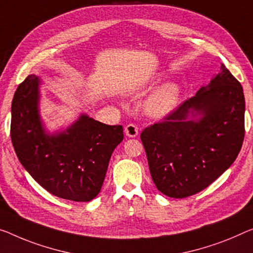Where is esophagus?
Wrapping results in <instances>:
<instances>
[{
    "label": "esophagus",
    "mask_w": 253,
    "mask_h": 253,
    "mask_svg": "<svg viewBox=\"0 0 253 253\" xmlns=\"http://www.w3.org/2000/svg\"><path fill=\"white\" fill-rule=\"evenodd\" d=\"M124 132H126V134L127 135V137L134 138V137H137V135H138V127H137V126H135V124L129 123L126 127H124Z\"/></svg>",
    "instance_id": "esophagus-1"
}]
</instances>
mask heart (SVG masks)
Instances as JSON below:
<instances>
[{
    "instance_id": "1",
    "label": "heart",
    "mask_w": 253,
    "mask_h": 253,
    "mask_svg": "<svg viewBox=\"0 0 253 253\" xmlns=\"http://www.w3.org/2000/svg\"><path fill=\"white\" fill-rule=\"evenodd\" d=\"M180 96V89L175 84H166L153 92L145 103L147 114L154 118H161L169 114L175 107Z\"/></svg>"
}]
</instances>
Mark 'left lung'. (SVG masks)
<instances>
[{
	"label": "left lung",
	"instance_id": "left-lung-1",
	"mask_svg": "<svg viewBox=\"0 0 253 253\" xmlns=\"http://www.w3.org/2000/svg\"><path fill=\"white\" fill-rule=\"evenodd\" d=\"M241 84L220 72L177 110L141 132L157 189L170 198L193 196L211 185L238 157L244 139Z\"/></svg>",
	"mask_w": 253,
	"mask_h": 253
}]
</instances>
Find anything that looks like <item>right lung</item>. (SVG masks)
<instances>
[{
	"label": "right lung",
	"mask_w": 253,
	"mask_h": 253,
	"mask_svg": "<svg viewBox=\"0 0 253 253\" xmlns=\"http://www.w3.org/2000/svg\"><path fill=\"white\" fill-rule=\"evenodd\" d=\"M41 83L30 75L14 92L10 133L15 154L46 191L62 199L90 201L102 189L123 127L83 114L64 131L48 133L40 115Z\"/></svg>",
	"instance_id": "obj_1"
}]
</instances>
